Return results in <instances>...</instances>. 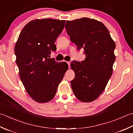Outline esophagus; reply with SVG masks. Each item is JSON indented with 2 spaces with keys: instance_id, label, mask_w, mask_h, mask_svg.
<instances>
[{
  "instance_id": "obj_1",
  "label": "esophagus",
  "mask_w": 133,
  "mask_h": 133,
  "mask_svg": "<svg viewBox=\"0 0 133 133\" xmlns=\"http://www.w3.org/2000/svg\"><path fill=\"white\" fill-rule=\"evenodd\" d=\"M67 64H68V66L69 67H70V62H67Z\"/></svg>"
}]
</instances>
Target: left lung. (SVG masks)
Returning a JSON list of instances; mask_svg holds the SVG:
<instances>
[{
  "label": "left lung",
  "mask_w": 133,
  "mask_h": 133,
  "mask_svg": "<svg viewBox=\"0 0 133 133\" xmlns=\"http://www.w3.org/2000/svg\"><path fill=\"white\" fill-rule=\"evenodd\" d=\"M70 41L78 49H84L85 59L73 61L75 78L71 81L74 95L82 102L96 100L105 89L112 74L115 43L103 23L89 18L67 21L65 26Z\"/></svg>",
  "instance_id": "1"
}]
</instances>
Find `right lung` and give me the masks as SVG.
<instances>
[{
	"mask_svg": "<svg viewBox=\"0 0 133 133\" xmlns=\"http://www.w3.org/2000/svg\"><path fill=\"white\" fill-rule=\"evenodd\" d=\"M65 21L42 19L31 21L21 32L15 45L20 78L32 98L38 103L51 101L68 69L66 62L49 59L63 30Z\"/></svg>",
	"mask_w": 133,
	"mask_h": 133,
	"instance_id": "1",
	"label": "right lung"
}]
</instances>
